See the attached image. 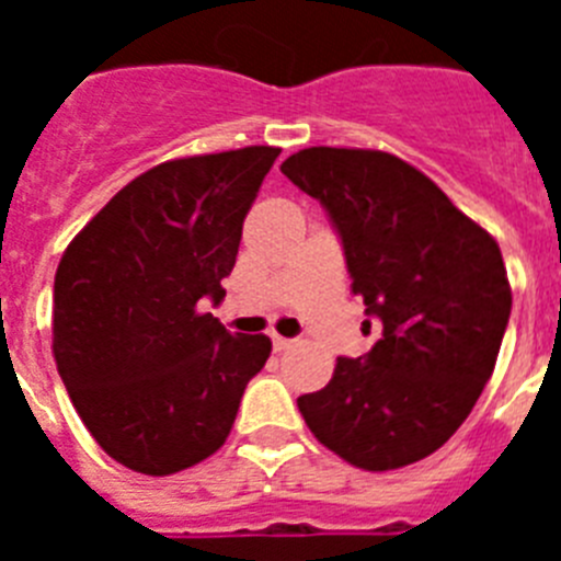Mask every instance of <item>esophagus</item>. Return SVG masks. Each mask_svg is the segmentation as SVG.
Masks as SVG:
<instances>
[{"label": "esophagus", "instance_id": "obj_1", "mask_svg": "<svg viewBox=\"0 0 561 561\" xmlns=\"http://www.w3.org/2000/svg\"><path fill=\"white\" fill-rule=\"evenodd\" d=\"M291 345H295V340H286V336H280V334H272V348H275L277 354L286 348H291Z\"/></svg>", "mask_w": 561, "mask_h": 561}]
</instances>
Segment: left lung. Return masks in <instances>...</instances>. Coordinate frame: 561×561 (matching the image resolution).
Listing matches in <instances>:
<instances>
[{"instance_id": "8db88e82", "label": "left lung", "mask_w": 561, "mask_h": 561, "mask_svg": "<svg viewBox=\"0 0 561 561\" xmlns=\"http://www.w3.org/2000/svg\"><path fill=\"white\" fill-rule=\"evenodd\" d=\"M280 171L325 207L351 289L381 325L368 354L340 356L329 385L297 408L323 447L359 469L427 458L492 379L512 314L497 241L393 153L317 146Z\"/></svg>"}]
</instances>
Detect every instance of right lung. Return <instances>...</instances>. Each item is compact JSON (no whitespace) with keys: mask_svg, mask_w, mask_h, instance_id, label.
Listing matches in <instances>:
<instances>
[{"mask_svg":"<svg viewBox=\"0 0 561 561\" xmlns=\"http://www.w3.org/2000/svg\"><path fill=\"white\" fill-rule=\"evenodd\" d=\"M280 148L171 160L128 182L64 252L53 354L78 415L134 472H182L227 440L264 334L196 306L225 300L241 227Z\"/></svg>","mask_w":561,"mask_h":561,"instance_id":"add662e5","label":"right lung"}]
</instances>
